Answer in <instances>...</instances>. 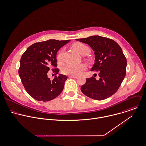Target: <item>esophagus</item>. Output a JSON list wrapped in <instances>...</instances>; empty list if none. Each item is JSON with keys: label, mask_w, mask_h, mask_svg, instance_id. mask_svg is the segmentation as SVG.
<instances>
[{"label": "esophagus", "mask_w": 146, "mask_h": 146, "mask_svg": "<svg viewBox=\"0 0 146 146\" xmlns=\"http://www.w3.org/2000/svg\"><path fill=\"white\" fill-rule=\"evenodd\" d=\"M69 78H77L78 77L76 76H69Z\"/></svg>", "instance_id": "1"}]
</instances>
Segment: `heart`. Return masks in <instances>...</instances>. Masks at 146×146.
<instances>
[{"label":"heart","mask_w":146,"mask_h":146,"mask_svg":"<svg viewBox=\"0 0 146 146\" xmlns=\"http://www.w3.org/2000/svg\"><path fill=\"white\" fill-rule=\"evenodd\" d=\"M73 47L77 50V51L83 55L86 49L88 48L87 46L81 43H76L74 44ZM64 52V48H62L58 52L57 55V60L58 62H61L62 60V57ZM86 69V66L84 64H80L78 65H73V64H66L64 65L62 69V73L70 76H79L81 74L84 70Z\"/></svg>","instance_id":"heart-1"}]
</instances>
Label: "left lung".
<instances>
[{"label":"left lung","mask_w":146,"mask_h":146,"mask_svg":"<svg viewBox=\"0 0 146 146\" xmlns=\"http://www.w3.org/2000/svg\"><path fill=\"white\" fill-rule=\"evenodd\" d=\"M76 40L87 44L92 49L95 62L90 70L99 71V79L96 80L94 77L87 78L81 88V91L97 100L111 96L118 90L126 75L127 61L121 48L113 40L99 35Z\"/></svg>","instance_id":"obj_1"}]
</instances>
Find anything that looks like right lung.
I'll return each instance as SVG.
<instances>
[{
	"instance_id": "1",
	"label": "right lung",
	"mask_w": 146,
	"mask_h": 146,
	"mask_svg": "<svg viewBox=\"0 0 146 146\" xmlns=\"http://www.w3.org/2000/svg\"><path fill=\"white\" fill-rule=\"evenodd\" d=\"M70 40L50 39L33 44L23 55L19 73L27 92L38 101L48 102L58 96L67 77L58 74L53 80L47 77L52 67L57 66L56 55L60 48ZM58 74V69H53Z\"/></svg>"
}]
</instances>
